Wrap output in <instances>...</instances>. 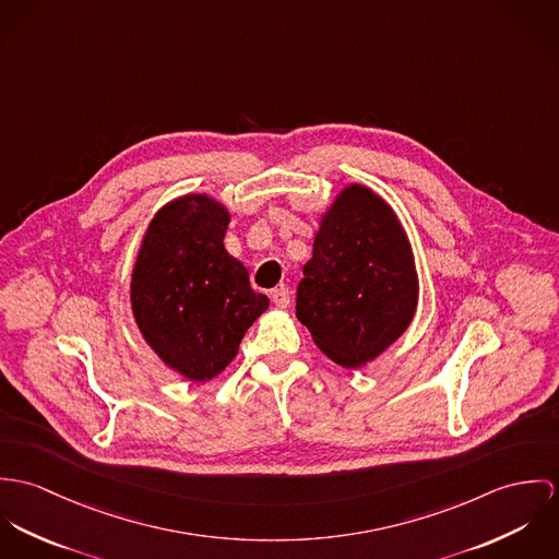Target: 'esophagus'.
Instances as JSON below:
<instances>
[{"instance_id":"1","label":"esophagus","mask_w":559,"mask_h":559,"mask_svg":"<svg viewBox=\"0 0 559 559\" xmlns=\"http://www.w3.org/2000/svg\"><path fill=\"white\" fill-rule=\"evenodd\" d=\"M270 298H272V302H274L278 309H289V305H292V292H289L287 287L274 289V292L270 294Z\"/></svg>"}]
</instances>
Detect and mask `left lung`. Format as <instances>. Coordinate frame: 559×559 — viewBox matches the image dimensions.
Instances as JSON below:
<instances>
[{
	"label": "left lung",
	"mask_w": 559,
	"mask_h": 559,
	"mask_svg": "<svg viewBox=\"0 0 559 559\" xmlns=\"http://www.w3.org/2000/svg\"><path fill=\"white\" fill-rule=\"evenodd\" d=\"M420 283L405 227L365 185H347L321 214L298 285L296 317L336 365L360 369L409 328Z\"/></svg>",
	"instance_id": "obj_1"
}]
</instances>
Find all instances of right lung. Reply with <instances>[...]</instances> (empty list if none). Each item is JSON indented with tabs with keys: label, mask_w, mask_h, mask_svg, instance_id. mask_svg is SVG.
I'll use <instances>...</instances> for the list:
<instances>
[{
	"label": "right lung",
	"mask_w": 559,
	"mask_h": 559,
	"mask_svg": "<svg viewBox=\"0 0 559 559\" xmlns=\"http://www.w3.org/2000/svg\"><path fill=\"white\" fill-rule=\"evenodd\" d=\"M229 221L227 205L205 192L176 197L150 221L132 265L134 323L160 362L188 381L225 371L270 307L225 249Z\"/></svg>",
	"instance_id": "add662e5"
}]
</instances>
